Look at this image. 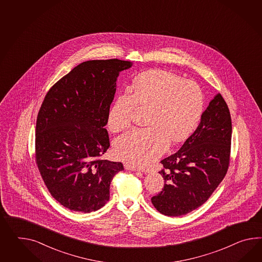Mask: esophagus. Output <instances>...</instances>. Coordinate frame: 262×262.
<instances>
[{"mask_svg": "<svg viewBox=\"0 0 262 262\" xmlns=\"http://www.w3.org/2000/svg\"><path fill=\"white\" fill-rule=\"evenodd\" d=\"M125 168H126L127 170H132V171H140V169H139V168L134 167V166H130V165H128V164H126V165H125Z\"/></svg>", "mask_w": 262, "mask_h": 262, "instance_id": "esophagus-1", "label": "esophagus"}]
</instances>
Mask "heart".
Returning a JSON list of instances; mask_svg holds the SVG:
<instances>
[{"label": "heart", "instance_id": "obj_1", "mask_svg": "<svg viewBox=\"0 0 262 262\" xmlns=\"http://www.w3.org/2000/svg\"><path fill=\"white\" fill-rule=\"evenodd\" d=\"M132 91L117 96L108 112V126L119 133L130 126L136 108L147 110L148 128L133 129L115 142L119 159L147 167L166 151L169 142H182L191 134L204 111V95L196 82L166 70L138 75Z\"/></svg>", "mask_w": 262, "mask_h": 262}]
</instances>
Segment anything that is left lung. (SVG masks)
<instances>
[{
	"mask_svg": "<svg viewBox=\"0 0 262 262\" xmlns=\"http://www.w3.org/2000/svg\"><path fill=\"white\" fill-rule=\"evenodd\" d=\"M232 123L229 108L217 94L196 130L176 154L161 161L163 190L151 198L160 213L178 217L204 204L224 180L229 166Z\"/></svg>",
	"mask_w": 262,
	"mask_h": 262,
	"instance_id": "1",
	"label": "left lung"
}]
</instances>
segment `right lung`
I'll return each mask as SVG.
<instances>
[{"label": "right lung", "instance_id": "right-lung-1", "mask_svg": "<svg viewBox=\"0 0 262 262\" xmlns=\"http://www.w3.org/2000/svg\"><path fill=\"white\" fill-rule=\"evenodd\" d=\"M134 62L88 60L59 79L47 95L36 125V161L52 196L64 207L90 213L110 199V185L124 169L100 157L110 147V106L120 72Z\"/></svg>", "mask_w": 262, "mask_h": 262}]
</instances>
